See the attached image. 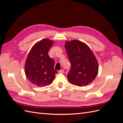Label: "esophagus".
Wrapping results in <instances>:
<instances>
[{
    "label": "esophagus",
    "mask_w": 123,
    "mask_h": 123,
    "mask_svg": "<svg viewBox=\"0 0 123 123\" xmlns=\"http://www.w3.org/2000/svg\"><path fill=\"white\" fill-rule=\"evenodd\" d=\"M59 73H64V70L63 69H61V70L59 71Z\"/></svg>",
    "instance_id": "esophagus-1"
}]
</instances>
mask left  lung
<instances>
[{
	"instance_id": "left-lung-1",
	"label": "left lung",
	"mask_w": 123,
	"mask_h": 123,
	"mask_svg": "<svg viewBox=\"0 0 123 123\" xmlns=\"http://www.w3.org/2000/svg\"><path fill=\"white\" fill-rule=\"evenodd\" d=\"M65 48L71 68L67 77L73 85L82 87L90 84L98 73V63L93 53L85 43L78 40L67 41Z\"/></svg>"
}]
</instances>
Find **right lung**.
<instances>
[{"instance_id": "obj_1", "label": "right lung", "mask_w": 123, "mask_h": 123, "mask_svg": "<svg viewBox=\"0 0 123 123\" xmlns=\"http://www.w3.org/2000/svg\"><path fill=\"white\" fill-rule=\"evenodd\" d=\"M53 41L43 39L36 43L31 49L25 63V73L31 83L38 87L49 85L57 72L55 61L48 55Z\"/></svg>"}]
</instances>
